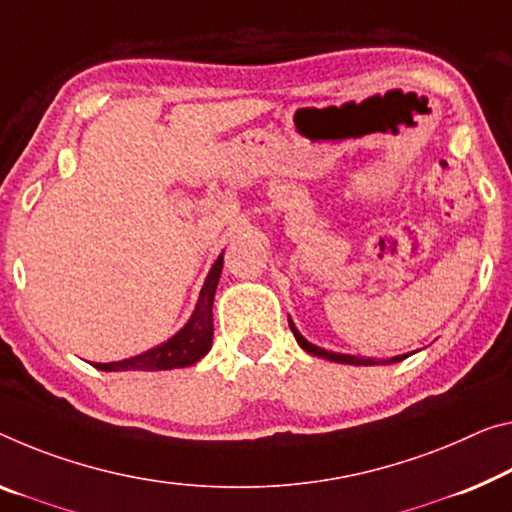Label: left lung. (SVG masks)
I'll list each match as a JSON object with an SVG mask.
<instances>
[{"mask_svg":"<svg viewBox=\"0 0 512 512\" xmlns=\"http://www.w3.org/2000/svg\"><path fill=\"white\" fill-rule=\"evenodd\" d=\"M288 322H290V320H288ZM290 329H293V334H295V338H297V343H300L306 352H311V355L322 357V359H329V361H338V364H355V366L377 364V361H373V359H361V357H350V355H336V352H327V350H322V348H318V345H313V343L306 341V338H304L300 332H297L293 322H290ZM400 359H405V357H393V359H389V361H382V364H393V361H400Z\"/></svg>","mask_w":512,"mask_h":512,"instance_id":"obj_1","label":"left lung"}]
</instances>
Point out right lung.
I'll return each mask as SVG.
<instances>
[{
  "instance_id": "right-lung-1",
  "label": "right lung",
  "mask_w": 512,
  "mask_h": 512,
  "mask_svg": "<svg viewBox=\"0 0 512 512\" xmlns=\"http://www.w3.org/2000/svg\"><path fill=\"white\" fill-rule=\"evenodd\" d=\"M222 265L224 254L217 258L215 265H212L190 322H187L174 338H169L167 343L157 345V348L148 350L139 357L93 366H96L98 371H171V368H185L196 364L212 345V300H215Z\"/></svg>"
}]
</instances>
